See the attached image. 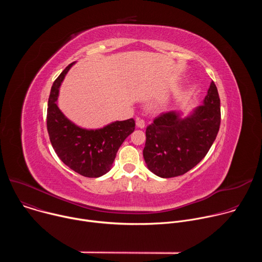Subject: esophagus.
I'll list each match as a JSON object with an SVG mask.
<instances>
[{
    "mask_svg": "<svg viewBox=\"0 0 262 262\" xmlns=\"http://www.w3.org/2000/svg\"><path fill=\"white\" fill-rule=\"evenodd\" d=\"M136 125H137L138 128H141V129H142V128L145 127V122H144L143 119L137 118V120H136Z\"/></svg>",
    "mask_w": 262,
    "mask_h": 262,
    "instance_id": "esophagus-1",
    "label": "esophagus"
}]
</instances>
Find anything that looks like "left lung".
<instances>
[{
    "instance_id": "1",
    "label": "left lung",
    "mask_w": 262,
    "mask_h": 262,
    "mask_svg": "<svg viewBox=\"0 0 262 262\" xmlns=\"http://www.w3.org/2000/svg\"><path fill=\"white\" fill-rule=\"evenodd\" d=\"M220 123V97L211 82L202 105L186 116L179 111L165 112L147 126L143 150L147 168L162 178L190 171L207 155Z\"/></svg>"
}]
</instances>
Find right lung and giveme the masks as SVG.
<instances>
[{
    "label": "right lung",
    "mask_w": 262,
    "mask_h": 262,
    "mask_svg": "<svg viewBox=\"0 0 262 262\" xmlns=\"http://www.w3.org/2000/svg\"><path fill=\"white\" fill-rule=\"evenodd\" d=\"M69 64L54 82L48 104V132L59 159L71 170L85 177H100L113 166L124 140L135 130L133 118L111 122L100 128H84L69 120L58 106L60 86Z\"/></svg>",
    "instance_id": "obj_1"
}]
</instances>
